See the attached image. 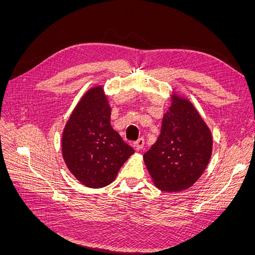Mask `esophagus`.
Returning a JSON list of instances; mask_svg holds the SVG:
<instances>
[{
    "label": "esophagus",
    "instance_id": "esophagus-1",
    "mask_svg": "<svg viewBox=\"0 0 255 255\" xmlns=\"http://www.w3.org/2000/svg\"><path fill=\"white\" fill-rule=\"evenodd\" d=\"M144 145V140L142 139V138H139L137 141L134 142V148L137 150V151H140Z\"/></svg>",
    "mask_w": 255,
    "mask_h": 255
}]
</instances>
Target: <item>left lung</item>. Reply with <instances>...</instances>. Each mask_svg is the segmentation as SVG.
Segmentation results:
<instances>
[{"mask_svg":"<svg viewBox=\"0 0 255 255\" xmlns=\"http://www.w3.org/2000/svg\"><path fill=\"white\" fill-rule=\"evenodd\" d=\"M213 151L211 129L187 98L172 90L160 135L143 154L156 188L179 192L191 187L204 172Z\"/></svg>","mask_w":255,"mask_h":255,"instance_id":"left-lung-1","label":"left lung"}]
</instances>
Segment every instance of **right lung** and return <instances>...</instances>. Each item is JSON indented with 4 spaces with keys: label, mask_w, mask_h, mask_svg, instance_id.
<instances>
[{
    "label": "right lung",
    "mask_w": 255,
    "mask_h": 255,
    "mask_svg": "<svg viewBox=\"0 0 255 255\" xmlns=\"http://www.w3.org/2000/svg\"><path fill=\"white\" fill-rule=\"evenodd\" d=\"M112 107L102 85L89 88L75 105L61 134L68 170L84 186L113 183L134 149L111 126Z\"/></svg>",
    "instance_id": "right-lung-1"
}]
</instances>
